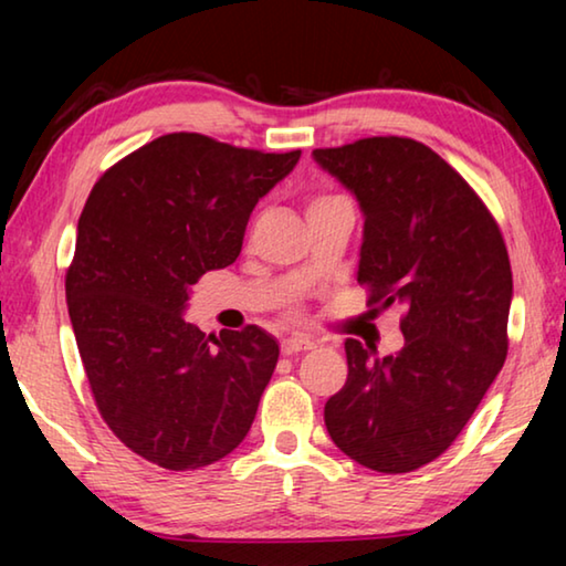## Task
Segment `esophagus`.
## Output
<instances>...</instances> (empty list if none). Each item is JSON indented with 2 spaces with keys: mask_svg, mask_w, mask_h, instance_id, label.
<instances>
[{
  "mask_svg": "<svg viewBox=\"0 0 566 566\" xmlns=\"http://www.w3.org/2000/svg\"><path fill=\"white\" fill-rule=\"evenodd\" d=\"M314 342L306 339V337H286L282 339V354H286V357H292V354H300V352H306L312 349Z\"/></svg>",
  "mask_w": 566,
  "mask_h": 566,
  "instance_id": "esophagus-1",
  "label": "esophagus"
}]
</instances>
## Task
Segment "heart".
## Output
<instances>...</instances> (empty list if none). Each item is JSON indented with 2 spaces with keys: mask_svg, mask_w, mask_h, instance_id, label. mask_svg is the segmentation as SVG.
I'll return each instance as SVG.
<instances>
[{
  "mask_svg": "<svg viewBox=\"0 0 566 566\" xmlns=\"http://www.w3.org/2000/svg\"><path fill=\"white\" fill-rule=\"evenodd\" d=\"M334 197H339V195H317V197H312V199H310V207H306V212H312V209L327 205L329 199H334Z\"/></svg>",
  "mask_w": 566,
  "mask_h": 566,
  "instance_id": "heart-1",
  "label": "heart"
}]
</instances>
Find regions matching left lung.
Here are the masks:
<instances>
[{
    "mask_svg": "<svg viewBox=\"0 0 566 566\" xmlns=\"http://www.w3.org/2000/svg\"><path fill=\"white\" fill-rule=\"evenodd\" d=\"M364 212L357 280L399 304L405 347L344 342L347 385L324 405L332 442L361 467L405 474L452 447L506 359L512 266L500 224L421 142L367 137L314 149Z\"/></svg>",
    "mask_w": 566,
    "mask_h": 566,
    "instance_id": "obj_1",
    "label": "left lung"
}]
</instances>
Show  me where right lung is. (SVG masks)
<instances>
[{"label":"right lung","instance_id":"add662e5","mask_svg":"<svg viewBox=\"0 0 566 566\" xmlns=\"http://www.w3.org/2000/svg\"><path fill=\"white\" fill-rule=\"evenodd\" d=\"M197 132L157 137L92 187L66 306L102 419L147 462L187 472L242 444L280 344L249 324L205 334L191 286L242 252L254 205L300 161Z\"/></svg>","mask_w":566,"mask_h":566}]
</instances>
